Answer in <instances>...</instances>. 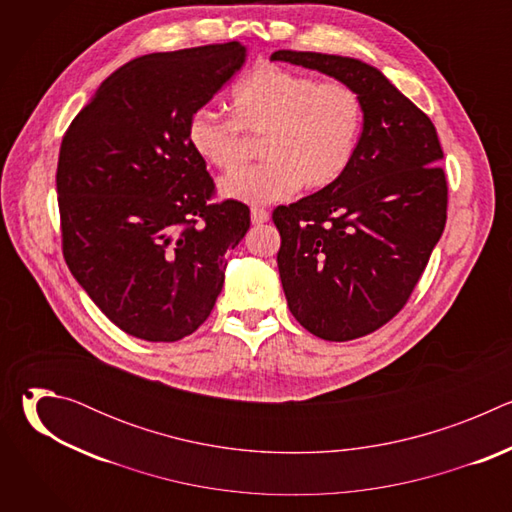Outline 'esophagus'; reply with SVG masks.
<instances>
[{
  "instance_id": "esophagus-1",
  "label": "esophagus",
  "mask_w": 512,
  "mask_h": 512,
  "mask_svg": "<svg viewBox=\"0 0 512 512\" xmlns=\"http://www.w3.org/2000/svg\"><path fill=\"white\" fill-rule=\"evenodd\" d=\"M251 221H253V225H263V223L269 221V212L265 208L253 206L251 208Z\"/></svg>"
}]
</instances>
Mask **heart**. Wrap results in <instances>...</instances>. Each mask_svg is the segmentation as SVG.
<instances>
[{
	"instance_id": "heart-1",
	"label": "heart",
	"mask_w": 512,
	"mask_h": 512,
	"mask_svg": "<svg viewBox=\"0 0 512 512\" xmlns=\"http://www.w3.org/2000/svg\"><path fill=\"white\" fill-rule=\"evenodd\" d=\"M231 117L198 109L186 125L192 152L229 172L243 160V133L263 135L259 164L243 166L221 182L227 198L267 204L294 196L302 184L322 190L350 168L364 125L356 89L340 81L318 83L304 72L259 66L231 91Z\"/></svg>"
}]
</instances>
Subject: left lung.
Segmentation results:
<instances>
[{
    "label": "left lung",
    "instance_id": "8db88e82",
    "mask_svg": "<svg viewBox=\"0 0 512 512\" xmlns=\"http://www.w3.org/2000/svg\"><path fill=\"white\" fill-rule=\"evenodd\" d=\"M271 60L350 85L364 105L356 156L328 188L273 210L289 312L314 336L344 342L393 320L409 302L448 218V180L431 119L375 66L277 50Z\"/></svg>",
    "mask_w": 512,
    "mask_h": 512
}]
</instances>
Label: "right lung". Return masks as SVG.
I'll return each instance as SVG.
<instances>
[{"instance_id":"1","label":"right lung","mask_w":512,"mask_h":512,"mask_svg":"<svg viewBox=\"0 0 512 512\" xmlns=\"http://www.w3.org/2000/svg\"><path fill=\"white\" fill-rule=\"evenodd\" d=\"M245 62L239 42L139 56L99 87L68 125L56 192L62 255L123 332L176 342L210 316L225 253L251 225L249 206L214 202L192 152L194 111Z\"/></svg>"}]
</instances>
